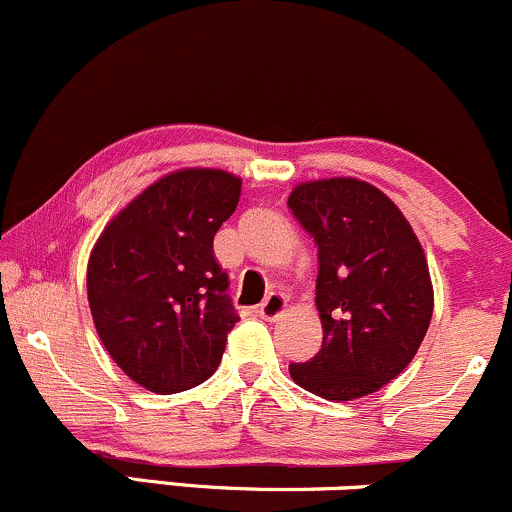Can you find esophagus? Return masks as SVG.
Masks as SVG:
<instances>
[{
  "label": "esophagus",
  "instance_id": "1",
  "mask_svg": "<svg viewBox=\"0 0 512 512\" xmlns=\"http://www.w3.org/2000/svg\"><path fill=\"white\" fill-rule=\"evenodd\" d=\"M284 311H286V296L277 294V291H274V294H269L267 299L257 306V316L265 318V320H277Z\"/></svg>",
  "mask_w": 512,
  "mask_h": 512
}]
</instances>
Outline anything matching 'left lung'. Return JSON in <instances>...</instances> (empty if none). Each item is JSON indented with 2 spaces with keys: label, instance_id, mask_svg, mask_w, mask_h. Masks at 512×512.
I'll use <instances>...</instances> for the list:
<instances>
[{
  "label": "left lung",
  "instance_id": "1",
  "mask_svg": "<svg viewBox=\"0 0 512 512\" xmlns=\"http://www.w3.org/2000/svg\"><path fill=\"white\" fill-rule=\"evenodd\" d=\"M289 209L318 247L323 345L289 364L301 389L352 401L411 364L432 318L428 260L411 223L381 189L333 177L296 184Z\"/></svg>",
  "mask_w": 512,
  "mask_h": 512
}]
</instances>
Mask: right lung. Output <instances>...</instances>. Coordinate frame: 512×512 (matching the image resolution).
I'll return each mask as SVG.
<instances>
[{"label": "right lung", "mask_w": 512, "mask_h": 512, "mask_svg": "<svg viewBox=\"0 0 512 512\" xmlns=\"http://www.w3.org/2000/svg\"><path fill=\"white\" fill-rule=\"evenodd\" d=\"M240 184L211 167L165 174L111 218L89 255L94 328L148 391L194 389L221 364L240 318L213 235L233 216Z\"/></svg>", "instance_id": "obj_1"}]
</instances>
